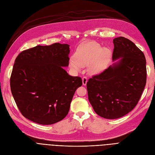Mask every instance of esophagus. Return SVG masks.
Here are the masks:
<instances>
[{"mask_svg": "<svg viewBox=\"0 0 155 155\" xmlns=\"http://www.w3.org/2000/svg\"><path fill=\"white\" fill-rule=\"evenodd\" d=\"M87 82V77H84L82 78V83L84 85H85Z\"/></svg>", "mask_w": 155, "mask_h": 155, "instance_id": "obj_1", "label": "esophagus"}]
</instances>
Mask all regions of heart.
<instances>
[{
	"mask_svg": "<svg viewBox=\"0 0 155 155\" xmlns=\"http://www.w3.org/2000/svg\"><path fill=\"white\" fill-rule=\"evenodd\" d=\"M110 58V51L108 49H103L97 43H91L83 46L75 55V61H71V67L79 70L81 67H86L91 64L89 71L95 74L102 71Z\"/></svg>",
	"mask_w": 155,
	"mask_h": 155,
	"instance_id": "b5f03b06",
	"label": "heart"
}]
</instances>
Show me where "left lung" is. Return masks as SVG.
I'll return each mask as SVG.
<instances>
[{
	"instance_id": "8db88e82",
	"label": "left lung",
	"mask_w": 155,
	"mask_h": 155,
	"mask_svg": "<svg viewBox=\"0 0 155 155\" xmlns=\"http://www.w3.org/2000/svg\"><path fill=\"white\" fill-rule=\"evenodd\" d=\"M112 60H120L87 83L88 98L102 117L117 119L131 112L140 101L146 83L144 53L131 41L113 39Z\"/></svg>"
}]
</instances>
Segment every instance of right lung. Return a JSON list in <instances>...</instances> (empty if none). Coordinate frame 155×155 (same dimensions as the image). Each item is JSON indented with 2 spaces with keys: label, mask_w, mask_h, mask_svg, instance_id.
<instances>
[{
  "label": "right lung",
  "mask_w": 155,
  "mask_h": 155,
  "mask_svg": "<svg viewBox=\"0 0 155 155\" xmlns=\"http://www.w3.org/2000/svg\"><path fill=\"white\" fill-rule=\"evenodd\" d=\"M70 46L56 43L22 51L15 60L11 90L22 115L36 123L49 125L61 120L69 112L79 77L69 75Z\"/></svg>",
  "instance_id": "1"
}]
</instances>
